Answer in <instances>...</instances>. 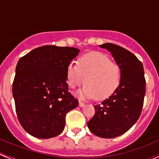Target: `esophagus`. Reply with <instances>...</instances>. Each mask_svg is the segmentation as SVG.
<instances>
[{"label": "esophagus", "mask_w": 159, "mask_h": 159, "mask_svg": "<svg viewBox=\"0 0 159 159\" xmlns=\"http://www.w3.org/2000/svg\"><path fill=\"white\" fill-rule=\"evenodd\" d=\"M79 106L80 107H84L85 106V104H84V103L83 102L80 101V102H79Z\"/></svg>", "instance_id": "esophagus-1"}]
</instances>
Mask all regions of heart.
Listing matches in <instances>:
<instances>
[{
	"mask_svg": "<svg viewBox=\"0 0 159 159\" xmlns=\"http://www.w3.org/2000/svg\"><path fill=\"white\" fill-rule=\"evenodd\" d=\"M67 86L75 89L84 83V88L76 92L80 99L102 100L111 96L119 88L122 79L121 68L110 57L99 52H91L72 63L66 69Z\"/></svg>",
	"mask_w": 159,
	"mask_h": 159,
	"instance_id": "1",
	"label": "heart"
}]
</instances>
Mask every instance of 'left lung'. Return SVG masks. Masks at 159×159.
<instances>
[{
    "mask_svg": "<svg viewBox=\"0 0 159 159\" xmlns=\"http://www.w3.org/2000/svg\"><path fill=\"white\" fill-rule=\"evenodd\" d=\"M112 55L122 72L119 88L101 104L94 106L95 116L88 122L95 135L111 139L134 126L141 115L146 94V80L141 61L127 49L111 43L99 45Z\"/></svg>",
    "mask_w": 159,
    "mask_h": 159,
    "instance_id": "1",
    "label": "left lung"
}]
</instances>
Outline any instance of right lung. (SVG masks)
<instances>
[{"label":"right lung","instance_id":"1","mask_svg":"<svg viewBox=\"0 0 159 159\" xmlns=\"http://www.w3.org/2000/svg\"><path fill=\"white\" fill-rule=\"evenodd\" d=\"M80 49L46 45L20 59L12 84V95L20 123L33 137L60 134L65 116L78 106L68 92L66 69Z\"/></svg>","mask_w":159,"mask_h":159}]
</instances>
